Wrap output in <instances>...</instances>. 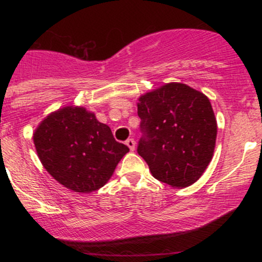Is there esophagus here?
<instances>
[{"label":"esophagus","instance_id":"esophagus-1","mask_svg":"<svg viewBox=\"0 0 262 262\" xmlns=\"http://www.w3.org/2000/svg\"><path fill=\"white\" fill-rule=\"evenodd\" d=\"M125 144H127V146L129 149H130V151H134L135 149V140L132 139V138H129V139L125 141Z\"/></svg>","mask_w":262,"mask_h":262}]
</instances>
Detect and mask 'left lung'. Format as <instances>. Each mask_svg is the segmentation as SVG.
Listing matches in <instances>:
<instances>
[{"instance_id":"1","label":"left lung","mask_w":262,"mask_h":262,"mask_svg":"<svg viewBox=\"0 0 262 262\" xmlns=\"http://www.w3.org/2000/svg\"><path fill=\"white\" fill-rule=\"evenodd\" d=\"M139 154L159 181L187 187L202 176L214 152L217 121L206 95L170 82L140 96Z\"/></svg>"}]
</instances>
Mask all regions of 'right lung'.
I'll use <instances>...</instances> for the list:
<instances>
[{
  "mask_svg": "<svg viewBox=\"0 0 262 262\" xmlns=\"http://www.w3.org/2000/svg\"><path fill=\"white\" fill-rule=\"evenodd\" d=\"M33 140L45 170L64 187L81 193L106 185L129 151L107 124L83 107L66 106L50 113Z\"/></svg>",
  "mask_w": 262,
  "mask_h": 262,
  "instance_id": "obj_1",
  "label": "right lung"
}]
</instances>
